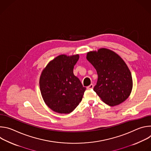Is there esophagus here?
I'll use <instances>...</instances> for the list:
<instances>
[{
    "label": "esophagus",
    "mask_w": 151,
    "mask_h": 151,
    "mask_svg": "<svg viewBox=\"0 0 151 151\" xmlns=\"http://www.w3.org/2000/svg\"><path fill=\"white\" fill-rule=\"evenodd\" d=\"M93 88H94V85L93 84H90L89 86H88V87H87V88L88 90H92Z\"/></svg>",
    "instance_id": "34e87169"
}]
</instances>
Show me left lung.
Wrapping results in <instances>:
<instances>
[{
  "label": "left lung",
  "instance_id": "left-lung-1",
  "mask_svg": "<svg viewBox=\"0 0 151 151\" xmlns=\"http://www.w3.org/2000/svg\"><path fill=\"white\" fill-rule=\"evenodd\" d=\"M87 59L96 69L98 79L94 91L111 106L124 101L133 88L132 73L124 61L115 52L100 48L87 53Z\"/></svg>",
  "mask_w": 151,
  "mask_h": 151
}]
</instances>
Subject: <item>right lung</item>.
I'll use <instances>...</instances> for the list:
<instances>
[{
  "mask_svg": "<svg viewBox=\"0 0 151 151\" xmlns=\"http://www.w3.org/2000/svg\"><path fill=\"white\" fill-rule=\"evenodd\" d=\"M79 58L78 54L58 55L41 73L39 86L42 98L55 112L69 114L82 100L86 88L73 72Z\"/></svg>",
  "mask_w": 151,
  "mask_h": 151,
  "instance_id": "1",
  "label": "right lung"
}]
</instances>
